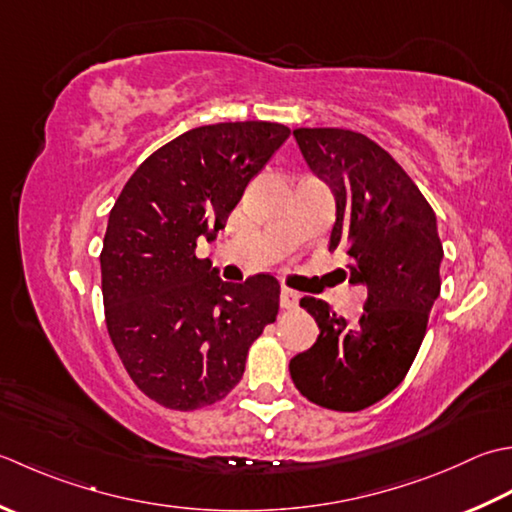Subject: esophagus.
Listing matches in <instances>:
<instances>
[{"label":"esophagus","instance_id":"obj_1","mask_svg":"<svg viewBox=\"0 0 512 512\" xmlns=\"http://www.w3.org/2000/svg\"><path fill=\"white\" fill-rule=\"evenodd\" d=\"M298 305V294L294 289L283 287L280 289V307L283 309H294Z\"/></svg>","mask_w":512,"mask_h":512}]
</instances>
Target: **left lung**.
Instances as JSON below:
<instances>
[{
	"label": "left lung",
	"instance_id": "left-lung-1",
	"mask_svg": "<svg viewBox=\"0 0 512 512\" xmlns=\"http://www.w3.org/2000/svg\"><path fill=\"white\" fill-rule=\"evenodd\" d=\"M298 148L336 198L329 252L349 256V283L367 289L349 325L325 300L305 296L320 336L289 362L296 389L333 411H360L404 380L440 296L444 249L437 218L398 161L360 132L298 128Z\"/></svg>",
	"mask_w": 512,
	"mask_h": 512
}]
</instances>
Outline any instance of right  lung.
<instances>
[{"instance_id":"obj_1","label":"right lung","mask_w":512,"mask_h":512,"mask_svg":"<svg viewBox=\"0 0 512 512\" xmlns=\"http://www.w3.org/2000/svg\"><path fill=\"white\" fill-rule=\"evenodd\" d=\"M287 125H201L145 159L114 203L101 252L106 325L134 384L168 409L214 404L243 378L249 344L276 320L274 276L225 283L196 241H214Z\"/></svg>"}]
</instances>
